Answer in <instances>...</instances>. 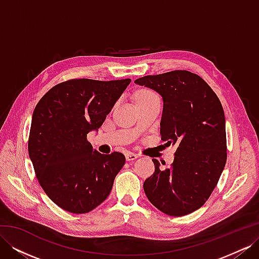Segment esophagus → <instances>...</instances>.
I'll use <instances>...</instances> for the list:
<instances>
[{
    "label": "esophagus",
    "mask_w": 259,
    "mask_h": 259,
    "mask_svg": "<svg viewBox=\"0 0 259 259\" xmlns=\"http://www.w3.org/2000/svg\"><path fill=\"white\" fill-rule=\"evenodd\" d=\"M125 158H126V161H134L138 158V155L136 153H133V152H126V154H125Z\"/></svg>",
    "instance_id": "esophagus-1"
}]
</instances>
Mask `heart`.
Listing matches in <instances>:
<instances>
[{
	"mask_svg": "<svg viewBox=\"0 0 259 259\" xmlns=\"http://www.w3.org/2000/svg\"><path fill=\"white\" fill-rule=\"evenodd\" d=\"M158 95L151 91V90H148V89H144V90H140L137 95H136V100H142V99H148V98H152V97H156Z\"/></svg>",
	"mask_w": 259,
	"mask_h": 259,
	"instance_id": "1",
	"label": "heart"
}]
</instances>
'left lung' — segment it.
<instances>
[{
	"instance_id": "1",
	"label": "left lung",
	"mask_w": 259,
	"mask_h": 259,
	"mask_svg": "<svg viewBox=\"0 0 259 259\" xmlns=\"http://www.w3.org/2000/svg\"><path fill=\"white\" fill-rule=\"evenodd\" d=\"M135 83L163 98L161 139L177 145L174 162L165 169L158 160L144 183L148 200L169 216H184L209 198L227 161L226 122L214 91L198 74L175 70L146 75Z\"/></svg>"
}]
</instances>
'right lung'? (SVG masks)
Returning a JSON list of instances; mask_svg holds the SVG:
<instances>
[{"label": "right lung", "instance_id": "obj_1", "mask_svg": "<svg viewBox=\"0 0 259 259\" xmlns=\"http://www.w3.org/2000/svg\"><path fill=\"white\" fill-rule=\"evenodd\" d=\"M130 83L69 80L55 85L35 106L29 156L43 190L62 209L89 213L110 194L125 156L94 150L88 134L103 125Z\"/></svg>", "mask_w": 259, "mask_h": 259}]
</instances>
